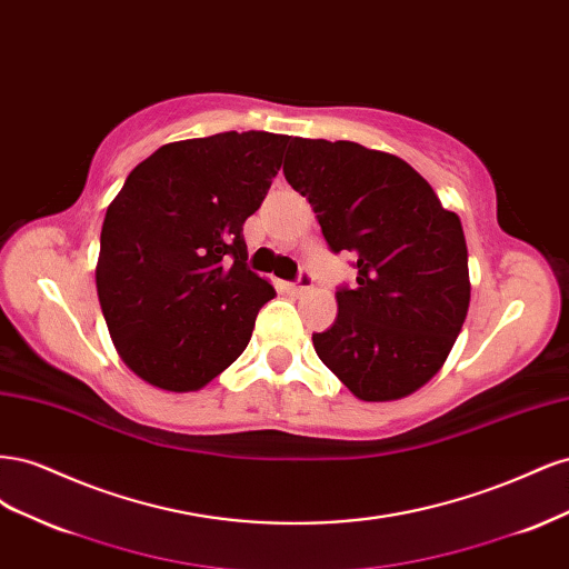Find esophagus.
Segmentation results:
<instances>
[{
    "label": "esophagus",
    "instance_id": "esophagus-1",
    "mask_svg": "<svg viewBox=\"0 0 569 569\" xmlns=\"http://www.w3.org/2000/svg\"><path fill=\"white\" fill-rule=\"evenodd\" d=\"M311 287H313V278H311V272H308V270H301L297 274V280L287 284V289L291 291V295H303V291L311 289Z\"/></svg>",
    "mask_w": 569,
    "mask_h": 569
}]
</instances>
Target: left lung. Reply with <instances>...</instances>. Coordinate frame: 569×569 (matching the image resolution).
Instances as JSON below:
<instances>
[{
    "instance_id": "obj_1",
    "label": "left lung",
    "mask_w": 569,
    "mask_h": 569,
    "mask_svg": "<svg viewBox=\"0 0 569 569\" xmlns=\"http://www.w3.org/2000/svg\"><path fill=\"white\" fill-rule=\"evenodd\" d=\"M284 178L313 206L330 251L358 278L313 335L322 363L363 401H393L432 380L470 306L460 218L399 157L356 142L295 137Z\"/></svg>"
}]
</instances>
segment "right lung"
<instances>
[{
  "label": "right lung",
  "instance_id": "right-lung-1",
  "mask_svg": "<svg viewBox=\"0 0 569 569\" xmlns=\"http://www.w3.org/2000/svg\"><path fill=\"white\" fill-rule=\"evenodd\" d=\"M289 142L261 130L170 142L111 201L97 295L120 358L144 382L197 391L247 349L274 289L249 270L242 230Z\"/></svg>",
  "mask_w": 569,
  "mask_h": 569
}]
</instances>
